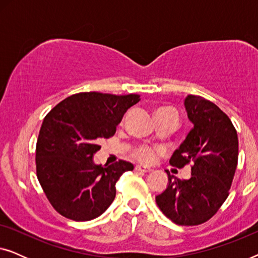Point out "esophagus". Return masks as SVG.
Masks as SVG:
<instances>
[{"instance_id": "esophagus-1", "label": "esophagus", "mask_w": 258, "mask_h": 258, "mask_svg": "<svg viewBox=\"0 0 258 258\" xmlns=\"http://www.w3.org/2000/svg\"><path fill=\"white\" fill-rule=\"evenodd\" d=\"M135 170L136 171H140V172H149V171H151V169L149 167H146V165L137 164L136 167H135Z\"/></svg>"}]
</instances>
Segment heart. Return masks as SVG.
I'll list each match as a JSON object with an SVG mask.
<instances>
[{
	"mask_svg": "<svg viewBox=\"0 0 258 258\" xmlns=\"http://www.w3.org/2000/svg\"><path fill=\"white\" fill-rule=\"evenodd\" d=\"M134 156L144 163H151L156 160L157 151L150 147H140L139 149L134 151Z\"/></svg>",
	"mask_w": 258,
	"mask_h": 258,
	"instance_id": "heart-1",
	"label": "heart"
}]
</instances>
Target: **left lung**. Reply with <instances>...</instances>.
<instances>
[{
  "instance_id": "left-lung-1",
  "label": "left lung",
  "mask_w": 258,
  "mask_h": 258,
  "mask_svg": "<svg viewBox=\"0 0 258 258\" xmlns=\"http://www.w3.org/2000/svg\"><path fill=\"white\" fill-rule=\"evenodd\" d=\"M184 105L194 128L169 162L178 169L192 163L191 177L179 179L167 171L169 184L156 203L174 223L199 225L227 200L237 167L238 139L230 118L213 102L188 95Z\"/></svg>"
}]
</instances>
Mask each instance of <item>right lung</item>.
Wrapping results in <instances>:
<instances>
[{"instance_id": "right-lung-1", "label": "right lung", "mask_w": 258, "mask_h": 258, "mask_svg": "<svg viewBox=\"0 0 258 258\" xmlns=\"http://www.w3.org/2000/svg\"><path fill=\"white\" fill-rule=\"evenodd\" d=\"M140 95L96 91L67 97L48 112L36 143L38 182L54 209L69 220L90 221L104 213L116 196V182L134 169L130 162L95 164L102 139L116 126Z\"/></svg>"}]
</instances>
